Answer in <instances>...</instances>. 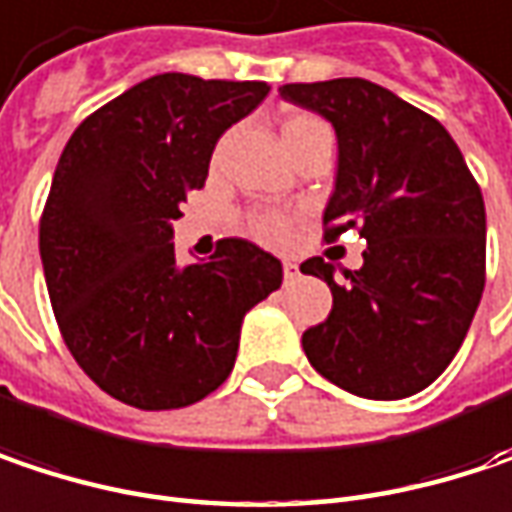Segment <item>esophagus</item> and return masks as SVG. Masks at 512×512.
Wrapping results in <instances>:
<instances>
[{
  "label": "esophagus",
  "mask_w": 512,
  "mask_h": 512,
  "mask_svg": "<svg viewBox=\"0 0 512 512\" xmlns=\"http://www.w3.org/2000/svg\"><path fill=\"white\" fill-rule=\"evenodd\" d=\"M284 278H287V281L299 278V263H293V260H284Z\"/></svg>",
  "instance_id": "obj_1"
}]
</instances>
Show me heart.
<instances>
[{
    "label": "heart",
    "instance_id": "b5f03b06",
    "mask_svg": "<svg viewBox=\"0 0 512 512\" xmlns=\"http://www.w3.org/2000/svg\"><path fill=\"white\" fill-rule=\"evenodd\" d=\"M316 134H328V125L313 114H290L281 125L284 149H293V146H299ZM252 231L263 243H281L290 231V222L278 213H257V216H252Z\"/></svg>",
    "mask_w": 512,
    "mask_h": 512
}]
</instances>
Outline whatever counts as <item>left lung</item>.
I'll return each mask as SVG.
<instances>
[{"label":"left lung","instance_id":"8db88e82","mask_svg":"<svg viewBox=\"0 0 512 512\" xmlns=\"http://www.w3.org/2000/svg\"><path fill=\"white\" fill-rule=\"evenodd\" d=\"M281 96L337 131V184L325 240L357 228L363 266L310 257L304 275L331 287L334 307L302 349L331 384L375 401L425 390L466 340L487 281L484 196L437 119L366 78L284 84Z\"/></svg>","mask_w":512,"mask_h":512}]
</instances>
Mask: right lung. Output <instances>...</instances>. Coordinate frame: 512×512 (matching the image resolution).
<instances>
[{
	"label": "right lung",
	"mask_w": 512,
	"mask_h": 512,
	"mask_svg": "<svg viewBox=\"0 0 512 512\" xmlns=\"http://www.w3.org/2000/svg\"><path fill=\"white\" fill-rule=\"evenodd\" d=\"M266 93V81L163 72L93 111L64 146L40 216L49 302L75 363L122 404L175 410L222 387L243 316L281 287V260L249 240H219L190 266L169 243L216 140Z\"/></svg>",
	"instance_id": "obj_1"
}]
</instances>
